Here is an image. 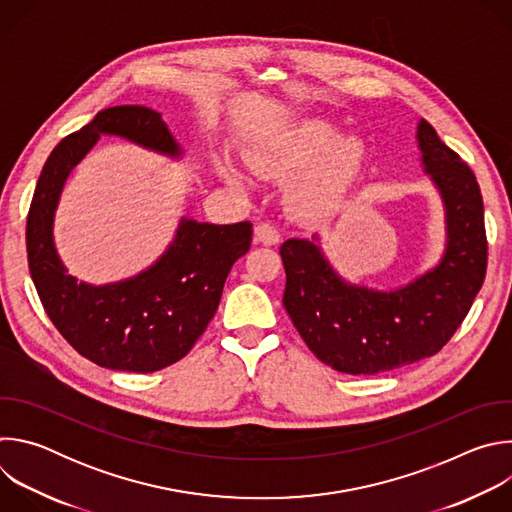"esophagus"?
<instances>
[{
    "label": "esophagus",
    "mask_w": 512,
    "mask_h": 512,
    "mask_svg": "<svg viewBox=\"0 0 512 512\" xmlns=\"http://www.w3.org/2000/svg\"><path fill=\"white\" fill-rule=\"evenodd\" d=\"M255 243L275 245V243H279V231L269 223H259L255 227Z\"/></svg>",
    "instance_id": "obj_1"
}]
</instances>
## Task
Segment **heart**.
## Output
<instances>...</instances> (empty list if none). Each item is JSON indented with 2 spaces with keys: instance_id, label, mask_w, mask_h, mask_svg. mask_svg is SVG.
I'll use <instances>...</instances> for the list:
<instances>
[{
  "instance_id": "obj_1",
  "label": "heart",
  "mask_w": 512,
  "mask_h": 512,
  "mask_svg": "<svg viewBox=\"0 0 512 512\" xmlns=\"http://www.w3.org/2000/svg\"><path fill=\"white\" fill-rule=\"evenodd\" d=\"M364 162V141L340 137V125L326 117H310L275 129L245 150L251 172L269 180H291L285 190L289 208L304 218L332 214L348 196ZM223 176L243 186L245 176L223 164Z\"/></svg>"
}]
</instances>
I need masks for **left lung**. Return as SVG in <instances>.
Wrapping results in <instances>:
<instances>
[{
    "label": "left lung",
    "mask_w": 512,
    "mask_h": 512,
    "mask_svg": "<svg viewBox=\"0 0 512 512\" xmlns=\"http://www.w3.org/2000/svg\"><path fill=\"white\" fill-rule=\"evenodd\" d=\"M417 141L425 174L446 206L442 261L415 281L379 291L346 283L318 237L281 245L283 306L308 348L346 375H377L440 352L464 322L486 275L484 204L474 172L421 119Z\"/></svg>",
    "instance_id": "left-lung-1"
}]
</instances>
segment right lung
Returning <instances> with one entry per match:
<instances>
[{"instance_id": "1", "label": "right lung", "mask_w": 512, "mask_h": 512, "mask_svg": "<svg viewBox=\"0 0 512 512\" xmlns=\"http://www.w3.org/2000/svg\"><path fill=\"white\" fill-rule=\"evenodd\" d=\"M103 133L172 158L182 154L162 115L141 105L109 107L66 135L48 156L30 204V275L48 318L81 356L111 371L154 373L184 358L202 336L231 267L251 247L253 227L182 218L168 251L139 275L107 285L77 281L54 247V210L70 170Z\"/></svg>"}]
</instances>
